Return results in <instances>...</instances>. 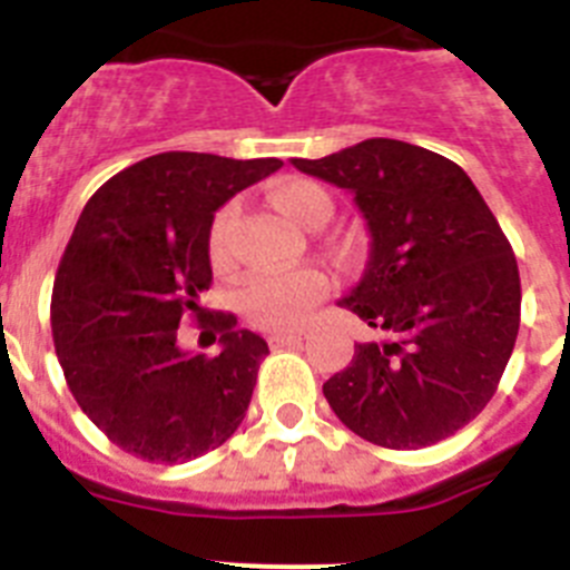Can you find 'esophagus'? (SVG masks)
<instances>
[{
  "mask_svg": "<svg viewBox=\"0 0 570 570\" xmlns=\"http://www.w3.org/2000/svg\"><path fill=\"white\" fill-rule=\"evenodd\" d=\"M268 342H271V347H288V345H296V342H302V334H299V331H285V334H271Z\"/></svg>",
  "mask_w": 570,
  "mask_h": 570,
  "instance_id": "obj_1",
  "label": "esophagus"
}]
</instances>
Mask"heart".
Listing matches in <instances>:
<instances>
[{"instance_id": "b5f03b06", "label": "heart", "mask_w": 570, "mask_h": 570, "mask_svg": "<svg viewBox=\"0 0 570 570\" xmlns=\"http://www.w3.org/2000/svg\"><path fill=\"white\" fill-rule=\"evenodd\" d=\"M276 208L302 228H322L334 214L328 190L311 179H282L271 190ZM234 210L223 208L210 225V259L225 262L228 228ZM328 294V276L316 268H299L291 274H254L236 288V308L250 325L262 331H288L308 320L311 311Z\"/></svg>"}]
</instances>
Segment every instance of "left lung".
Returning a JSON list of instances; mask_svg holds the SVG:
<instances>
[{
    "instance_id": "left-lung-1",
    "label": "left lung",
    "mask_w": 570,
    "mask_h": 570,
    "mask_svg": "<svg viewBox=\"0 0 570 570\" xmlns=\"http://www.w3.org/2000/svg\"><path fill=\"white\" fill-rule=\"evenodd\" d=\"M302 174L354 194L371 250L342 308L380 340L322 385L362 440L396 451L434 445L491 402L520 331V268L471 176L400 139H365Z\"/></svg>"
}]
</instances>
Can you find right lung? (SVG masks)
Returning <instances> with one entry per match:
<instances>
[{
	"instance_id": "add662e5",
	"label": "right lung",
	"mask_w": 570,
	"mask_h": 570,
	"mask_svg": "<svg viewBox=\"0 0 570 570\" xmlns=\"http://www.w3.org/2000/svg\"><path fill=\"white\" fill-rule=\"evenodd\" d=\"M279 168L168 150L110 176L85 205L59 262L50 328L73 400L128 454L196 460L245 420L268 342L216 314L219 354H188L176 328L203 311L214 279V214Z\"/></svg>"
}]
</instances>
